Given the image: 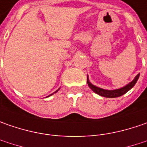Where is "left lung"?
Here are the masks:
<instances>
[{
	"instance_id": "8db88e82",
	"label": "left lung",
	"mask_w": 147,
	"mask_h": 147,
	"mask_svg": "<svg viewBox=\"0 0 147 147\" xmlns=\"http://www.w3.org/2000/svg\"><path fill=\"white\" fill-rule=\"evenodd\" d=\"M139 76L140 74H138L135 76V78L131 82L127 84L124 87L119 88V89H113V90L104 89H102V88H99V87L96 86V85H94L93 84L89 81V79L88 76H87V83H88V85H89V88L92 89L95 94H98V95L102 96V97H105V98H118V97H120V96L124 95V94H126L129 90H130V89L134 87V85H135V84L137 83L138 78H139Z\"/></svg>"
}]
</instances>
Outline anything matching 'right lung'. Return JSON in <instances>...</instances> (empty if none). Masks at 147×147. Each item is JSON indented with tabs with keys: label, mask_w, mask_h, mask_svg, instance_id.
Instances as JSON below:
<instances>
[{
	"label": "right lung",
	"mask_w": 147,
	"mask_h": 147,
	"mask_svg": "<svg viewBox=\"0 0 147 147\" xmlns=\"http://www.w3.org/2000/svg\"><path fill=\"white\" fill-rule=\"evenodd\" d=\"M59 89H58V90H56V91H55V92H54V93H53V94H50V95H49V96H51V95H53V94H55V93H57V92H58V90H59ZM48 97H49V96H48Z\"/></svg>",
	"instance_id": "1"
}]
</instances>
